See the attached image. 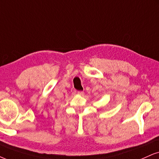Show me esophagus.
Here are the masks:
<instances>
[{"label":"esophagus","mask_w":159,"mask_h":159,"mask_svg":"<svg viewBox=\"0 0 159 159\" xmlns=\"http://www.w3.org/2000/svg\"><path fill=\"white\" fill-rule=\"evenodd\" d=\"M77 93L78 94H80V95H84V92L83 91H77Z\"/></svg>","instance_id":"1"}]
</instances>
